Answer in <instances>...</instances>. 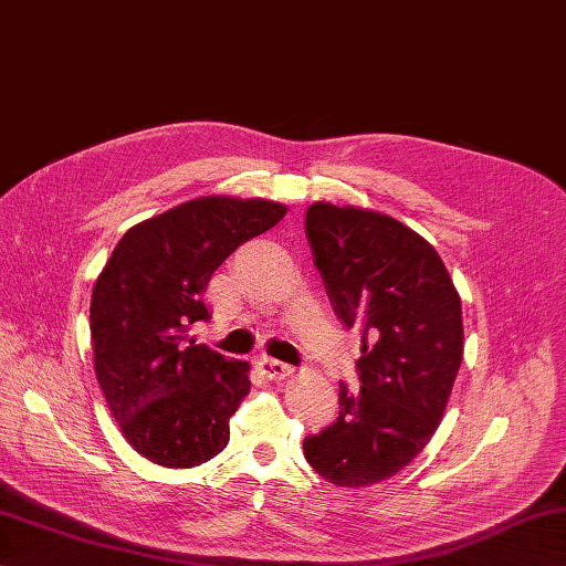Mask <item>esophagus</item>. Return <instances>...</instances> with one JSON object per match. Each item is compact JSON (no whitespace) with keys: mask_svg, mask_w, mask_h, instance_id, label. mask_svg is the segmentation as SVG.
Listing matches in <instances>:
<instances>
[{"mask_svg":"<svg viewBox=\"0 0 566 566\" xmlns=\"http://www.w3.org/2000/svg\"><path fill=\"white\" fill-rule=\"evenodd\" d=\"M258 370L263 373L268 380H286L289 375L294 373L292 366L282 364V360L270 358V356H260V358H258Z\"/></svg>","mask_w":566,"mask_h":566,"instance_id":"obj_1","label":"esophagus"}]
</instances>
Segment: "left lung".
<instances>
[{
    "label": "left lung",
    "instance_id": "8db88e82",
    "mask_svg": "<svg viewBox=\"0 0 566 566\" xmlns=\"http://www.w3.org/2000/svg\"><path fill=\"white\" fill-rule=\"evenodd\" d=\"M303 224L332 308L360 335V389L339 382L337 421L303 454L339 488L382 483L442 421L463 356L461 298L438 251L395 217L317 200Z\"/></svg>",
    "mask_w": 566,
    "mask_h": 566
}]
</instances>
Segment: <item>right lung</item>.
<instances>
[{
	"instance_id": "1",
	"label": "right lung",
	"mask_w": 566,
	"mask_h": 566,
	"mask_svg": "<svg viewBox=\"0 0 566 566\" xmlns=\"http://www.w3.org/2000/svg\"><path fill=\"white\" fill-rule=\"evenodd\" d=\"M286 206L202 196L132 227L91 298L95 375L126 442L167 469L220 454L229 418L251 392L245 360L188 337L208 321L202 294L227 255L272 229Z\"/></svg>"
}]
</instances>
